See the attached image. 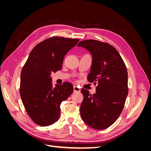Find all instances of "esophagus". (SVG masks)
I'll use <instances>...</instances> for the list:
<instances>
[{
    "mask_svg": "<svg viewBox=\"0 0 151 151\" xmlns=\"http://www.w3.org/2000/svg\"><path fill=\"white\" fill-rule=\"evenodd\" d=\"M74 92H80L81 89L79 87L77 86H74Z\"/></svg>",
    "mask_w": 151,
    "mask_h": 151,
    "instance_id": "1",
    "label": "esophagus"
}]
</instances>
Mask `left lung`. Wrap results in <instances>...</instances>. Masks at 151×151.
<instances>
[{
  "mask_svg": "<svg viewBox=\"0 0 151 151\" xmlns=\"http://www.w3.org/2000/svg\"><path fill=\"white\" fill-rule=\"evenodd\" d=\"M92 55V65L88 80L97 84L91 94L81 89L84 99L80 113L86 124L96 130L111 126L121 114L128 95L127 67L115 47L107 43L88 40L77 45Z\"/></svg>",
  "mask_w": 151,
  "mask_h": 151,
  "instance_id": "8db88e82",
  "label": "left lung"
}]
</instances>
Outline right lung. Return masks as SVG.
<instances>
[{
    "label": "right lung",
    "mask_w": 151,
    "mask_h": 151,
    "mask_svg": "<svg viewBox=\"0 0 151 151\" xmlns=\"http://www.w3.org/2000/svg\"><path fill=\"white\" fill-rule=\"evenodd\" d=\"M79 41L53 36L30 52L21 70L19 93L27 113L36 124L48 126L56 122L61 103L74 91L68 82L53 87L50 76L62 69L64 56Z\"/></svg>",
    "instance_id": "add662e5"
}]
</instances>
